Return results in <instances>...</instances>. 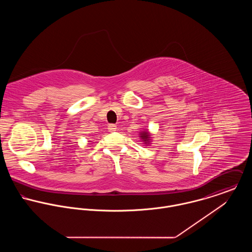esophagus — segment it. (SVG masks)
I'll return each mask as SVG.
<instances>
[{"mask_svg":"<svg viewBox=\"0 0 252 252\" xmlns=\"http://www.w3.org/2000/svg\"><path fill=\"white\" fill-rule=\"evenodd\" d=\"M108 129L109 132H115V131L117 130L116 125H114V124H109V125H108Z\"/></svg>","mask_w":252,"mask_h":252,"instance_id":"esophagus-1","label":"esophagus"}]
</instances>
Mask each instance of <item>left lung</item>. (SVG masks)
Listing matches in <instances>:
<instances>
[{
    "mask_svg": "<svg viewBox=\"0 0 252 252\" xmlns=\"http://www.w3.org/2000/svg\"><path fill=\"white\" fill-rule=\"evenodd\" d=\"M140 137H141V139L143 140V142H144V144H149V142H150V134H149V132H147V131L141 132Z\"/></svg>",
    "mask_w": 252,
    "mask_h": 252,
    "instance_id": "left-lung-1",
    "label": "left lung"
}]
</instances>
